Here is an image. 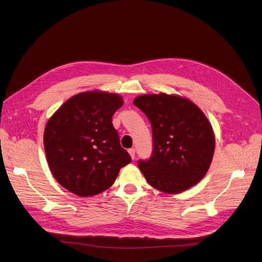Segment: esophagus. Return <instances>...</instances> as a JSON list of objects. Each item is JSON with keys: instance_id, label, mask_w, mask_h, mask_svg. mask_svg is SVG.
<instances>
[{"instance_id": "obj_1", "label": "esophagus", "mask_w": 262, "mask_h": 262, "mask_svg": "<svg viewBox=\"0 0 262 262\" xmlns=\"http://www.w3.org/2000/svg\"><path fill=\"white\" fill-rule=\"evenodd\" d=\"M128 154H129V156L132 157V159H135V156H136V150H135V148L128 149Z\"/></svg>"}]
</instances>
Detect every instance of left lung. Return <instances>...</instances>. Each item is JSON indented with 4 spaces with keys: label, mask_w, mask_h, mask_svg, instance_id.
<instances>
[{
    "label": "left lung",
    "mask_w": 262,
    "mask_h": 262,
    "mask_svg": "<svg viewBox=\"0 0 262 262\" xmlns=\"http://www.w3.org/2000/svg\"><path fill=\"white\" fill-rule=\"evenodd\" d=\"M134 104L152 128L154 150L138 166L148 184L165 193H181L207 173L215 148L211 123L191 100L165 93L141 95Z\"/></svg>",
    "instance_id": "left-lung-1"
}]
</instances>
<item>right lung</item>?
<instances>
[{"label": "right lung", "instance_id": "1", "mask_svg": "<svg viewBox=\"0 0 262 262\" xmlns=\"http://www.w3.org/2000/svg\"><path fill=\"white\" fill-rule=\"evenodd\" d=\"M122 105L118 94L88 91L68 99L47 122V162L54 179L70 192L82 198L101 193L132 162L112 124Z\"/></svg>", "mask_w": 262, "mask_h": 262}]
</instances>
